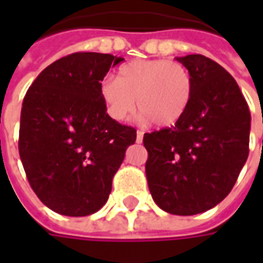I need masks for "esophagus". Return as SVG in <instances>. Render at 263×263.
<instances>
[{"label":"esophagus","instance_id":"obj_1","mask_svg":"<svg viewBox=\"0 0 263 263\" xmlns=\"http://www.w3.org/2000/svg\"><path fill=\"white\" fill-rule=\"evenodd\" d=\"M143 139V132L142 131H138L137 132V142L141 143Z\"/></svg>","mask_w":263,"mask_h":263}]
</instances>
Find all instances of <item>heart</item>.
Masks as SVG:
<instances>
[{"mask_svg": "<svg viewBox=\"0 0 263 263\" xmlns=\"http://www.w3.org/2000/svg\"><path fill=\"white\" fill-rule=\"evenodd\" d=\"M192 76L179 62L132 60L118 69L117 79L101 81L100 94L111 118L125 121L138 109L158 126L182 118L192 98Z\"/></svg>", "mask_w": 263, "mask_h": 263, "instance_id": "heart-1", "label": "heart"}]
</instances>
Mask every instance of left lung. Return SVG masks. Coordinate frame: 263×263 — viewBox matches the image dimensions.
Returning a JSON list of instances; mask_svg holds the SVG:
<instances>
[{
	"mask_svg": "<svg viewBox=\"0 0 263 263\" xmlns=\"http://www.w3.org/2000/svg\"><path fill=\"white\" fill-rule=\"evenodd\" d=\"M192 76L186 112L171 128L143 135L149 192L176 215L204 213L231 192L248 159L251 114L228 71L203 54L176 58Z\"/></svg>",
	"mask_w": 263,
	"mask_h": 263,
	"instance_id": "1",
	"label": "left lung"
}]
</instances>
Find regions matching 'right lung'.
<instances>
[{"instance_id": "add662e5", "label": "right lung", "mask_w": 263, "mask_h": 263, "mask_svg": "<svg viewBox=\"0 0 263 263\" xmlns=\"http://www.w3.org/2000/svg\"><path fill=\"white\" fill-rule=\"evenodd\" d=\"M122 58L79 52L49 65L22 103L20 156L28 182L54 213L84 217L107 203L137 129L107 114L100 86Z\"/></svg>"}]
</instances>
